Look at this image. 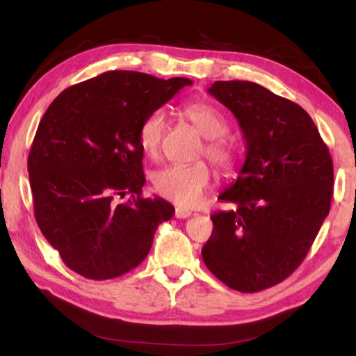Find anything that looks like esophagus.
Wrapping results in <instances>:
<instances>
[{
	"instance_id": "1",
	"label": "esophagus",
	"mask_w": 356,
	"mask_h": 356,
	"mask_svg": "<svg viewBox=\"0 0 356 356\" xmlns=\"http://www.w3.org/2000/svg\"><path fill=\"white\" fill-rule=\"evenodd\" d=\"M188 216H191V212H190V210H186V209H180V207H177V209H176V218H188Z\"/></svg>"
}]
</instances>
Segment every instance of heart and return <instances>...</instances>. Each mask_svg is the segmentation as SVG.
<instances>
[{
	"label": "heart",
	"instance_id": "1",
	"mask_svg": "<svg viewBox=\"0 0 356 356\" xmlns=\"http://www.w3.org/2000/svg\"><path fill=\"white\" fill-rule=\"evenodd\" d=\"M182 114L195 125L200 134L207 138L202 154L207 155L222 171H232L236 166V150L225 140L229 124L220 110L206 102H190L182 106ZM166 131V116L161 110L149 113L138 130V141L143 152L149 156L159 154ZM155 191L179 207H193L204 195L210 182L212 171L200 161L195 165H171L154 174Z\"/></svg>",
	"mask_w": 356,
	"mask_h": 356
}]
</instances>
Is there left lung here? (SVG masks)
Segmentation results:
<instances>
[{
  "instance_id": "8db88e82",
  "label": "left lung",
  "mask_w": 356,
  "mask_h": 356,
  "mask_svg": "<svg viewBox=\"0 0 356 356\" xmlns=\"http://www.w3.org/2000/svg\"><path fill=\"white\" fill-rule=\"evenodd\" d=\"M209 94L237 118L246 159L218 200L236 204L210 218L207 268L227 287L259 292L291 276L330 212L333 160L300 105L251 81H215Z\"/></svg>"
}]
</instances>
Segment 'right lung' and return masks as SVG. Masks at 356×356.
<instances>
[{
    "label": "right lung",
    "mask_w": 356,
    "mask_h": 356,
    "mask_svg": "<svg viewBox=\"0 0 356 356\" xmlns=\"http://www.w3.org/2000/svg\"><path fill=\"white\" fill-rule=\"evenodd\" d=\"M188 84L111 70L64 89L48 106L28 155L34 216L75 273L102 281L130 272L149 254L160 222L172 218L170 202L143 197L138 130Z\"/></svg>",
    "instance_id": "obj_1"
}]
</instances>
